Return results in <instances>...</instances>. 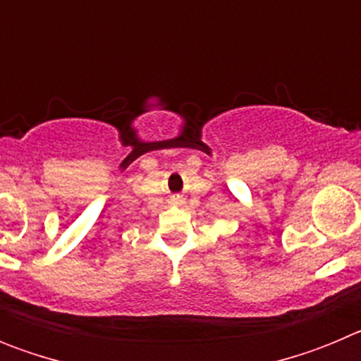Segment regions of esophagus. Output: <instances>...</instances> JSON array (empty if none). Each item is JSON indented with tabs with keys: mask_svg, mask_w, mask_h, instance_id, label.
Instances as JSON below:
<instances>
[{
	"mask_svg": "<svg viewBox=\"0 0 361 361\" xmlns=\"http://www.w3.org/2000/svg\"><path fill=\"white\" fill-rule=\"evenodd\" d=\"M170 202L173 204V206H177V204H183L184 202V197L183 195H171V199H170Z\"/></svg>",
	"mask_w": 361,
	"mask_h": 361,
	"instance_id": "1",
	"label": "esophagus"
}]
</instances>
